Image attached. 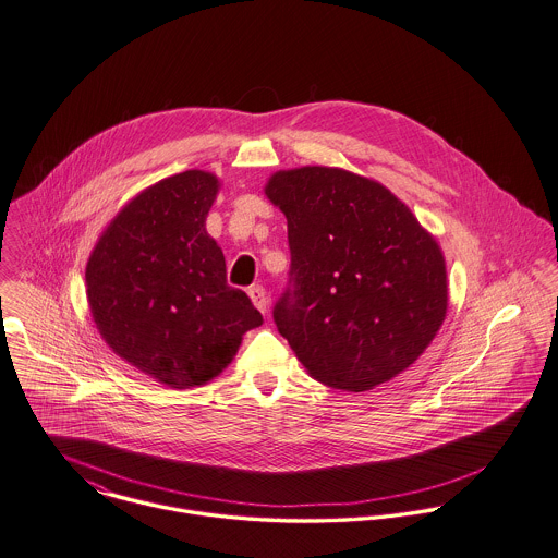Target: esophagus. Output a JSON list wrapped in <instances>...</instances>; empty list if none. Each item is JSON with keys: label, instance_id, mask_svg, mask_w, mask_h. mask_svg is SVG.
Masks as SVG:
<instances>
[{"label": "esophagus", "instance_id": "34e87169", "mask_svg": "<svg viewBox=\"0 0 558 558\" xmlns=\"http://www.w3.org/2000/svg\"><path fill=\"white\" fill-rule=\"evenodd\" d=\"M247 294H250L252 303L255 304V308H257L259 313H264V315H266V311H268V299H266L264 288H262V286H252V288L247 290Z\"/></svg>", "mask_w": 558, "mask_h": 558}]
</instances>
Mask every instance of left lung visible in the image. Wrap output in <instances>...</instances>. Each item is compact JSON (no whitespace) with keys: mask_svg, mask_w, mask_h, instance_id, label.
Returning <instances> with one entry per match:
<instances>
[{"mask_svg":"<svg viewBox=\"0 0 558 558\" xmlns=\"http://www.w3.org/2000/svg\"><path fill=\"white\" fill-rule=\"evenodd\" d=\"M264 194L288 219L294 283L272 315L306 373L364 392L407 371L448 313L437 239L386 185L343 168L277 170Z\"/></svg>","mask_w":558,"mask_h":558,"instance_id":"1","label":"left lung"}]
</instances>
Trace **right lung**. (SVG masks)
Returning <instances> with one entry per match:
<instances>
[{"label":"right lung","instance_id":"add662e5","mask_svg":"<svg viewBox=\"0 0 558 558\" xmlns=\"http://www.w3.org/2000/svg\"><path fill=\"white\" fill-rule=\"evenodd\" d=\"M221 181L206 170L161 179L125 204L87 259V303L106 345L155 381L196 388L215 379L262 315L226 281L206 232Z\"/></svg>","mask_w":558,"mask_h":558}]
</instances>
